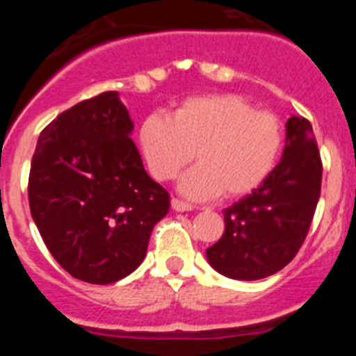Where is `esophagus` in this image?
Instances as JSON below:
<instances>
[{
	"label": "esophagus",
	"mask_w": 356,
	"mask_h": 356,
	"mask_svg": "<svg viewBox=\"0 0 356 356\" xmlns=\"http://www.w3.org/2000/svg\"><path fill=\"white\" fill-rule=\"evenodd\" d=\"M172 208H174L175 211H191L193 207L189 203H184V201L177 200V198H172Z\"/></svg>",
	"instance_id": "obj_1"
}]
</instances>
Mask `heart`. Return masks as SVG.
I'll return each mask as SVG.
<instances>
[{
	"mask_svg": "<svg viewBox=\"0 0 356 356\" xmlns=\"http://www.w3.org/2000/svg\"><path fill=\"white\" fill-rule=\"evenodd\" d=\"M282 145L281 120L236 95L189 98L170 118L149 115L139 127V148L156 181H170L198 158L179 182L191 200L250 195L274 170Z\"/></svg>",
	"mask_w": 356,
	"mask_h": 356,
	"instance_id": "obj_1",
	"label": "heart"
}]
</instances>
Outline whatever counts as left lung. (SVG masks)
Here are the masks:
<instances>
[{
    "label": "left lung",
    "instance_id": "1",
    "mask_svg": "<svg viewBox=\"0 0 356 356\" xmlns=\"http://www.w3.org/2000/svg\"><path fill=\"white\" fill-rule=\"evenodd\" d=\"M321 186L314 129L293 115L281 161L251 195L224 210V234L207 250L211 267L238 281H257L284 268L307 238Z\"/></svg>",
    "mask_w": 356,
    "mask_h": 356
}]
</instances>
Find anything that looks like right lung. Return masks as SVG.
<instances>
[{
  "mask_svg": "<svg viewBox=\"0 0 356 356\" xmlns=\"http://www.w3.org/2000/svg\"><path fill=\"white\" fill-rule=\"evenodd\" d=\"M129 111L106 91L60 113L41 132L29 204L42 241L79 281L111 284L141 265L170 196L146 174Z\"/></svg>",
  "mask_w": 356,
  "mask_h": 356,
  "instance_id": "obj_1",
  "label": "right lung"
}]
</instances>
